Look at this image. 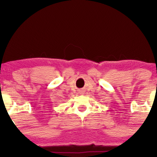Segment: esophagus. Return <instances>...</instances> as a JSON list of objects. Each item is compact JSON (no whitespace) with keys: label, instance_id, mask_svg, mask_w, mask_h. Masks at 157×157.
Returning a JSON list of instances; mask_svg holds the SVG:
<instances>
[{"label":"esophagus","instance_id":"esophagus-1","mask_svg":"<svg viewBox=\"0 0 157 157\" xmlns=\"http://www.w3.org/2000/svg\"><path fill=\"white\" fill-rule=\"evenodd\" d=\"M81 92H82V91H81Z\"/></svg>","mask_w":157,"mask_h":157}]
</instances>
